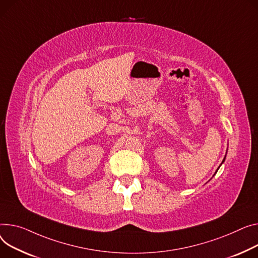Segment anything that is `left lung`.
<instances>
[{
  "mask_svg": "<svg viewBox=\"0 0 258 258\" xmlns=\"http://www.w3.org/2000/svg\"><path fill=\"white\" fill-rule=\"evenodd\" d=\"M225 158H226V156H225ZM225 158H224V160H223V162H222V164H223V163H224V161H225ZM222 164H221V165H222ZM219 168H220V167H219ZM219 168H218V169H217V171H218V170H219ZM217 171H216V173H217ZM214 175H215V174H214Z\"/></svg>",
  "mask_w": 258,
  "mask_h": 258,
  "instance_id": "1",
  "label": "left lung"
}]
</instances>
